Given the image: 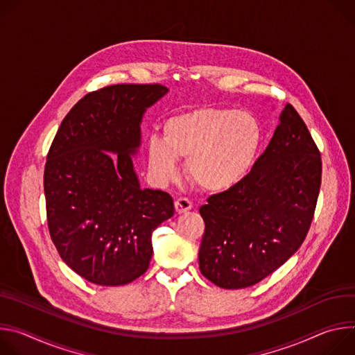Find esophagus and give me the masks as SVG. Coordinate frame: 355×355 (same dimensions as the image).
I'll list each match as a JSON object with an SVG mask.
<instances>
[{
	"label": "esophagus",
	"instance_id": "1",
	"mask_svg": "<svg viewBox=\"0 0 355 355\" xmlns=\"http://www.w3.org/2000/svg\"><path fill=\"white\" fill-rule=\"evenodd\" d=\"M191 207H193V203H191L189 199H186V198H179V199L175 202V209H176V211H178L179 214L189 211Z\"/></svg>",
	"mask_w": 355,
	"mask_h": 355
}]
</instances>
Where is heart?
Wrapping results in <instances>:
<instances>
[{"mask_svg":"<svg viewBox=\"0 0 355 355\" xmlns=\"http://www.w3.org/2000/svg\"><path fill=\"white\" fill-rule=\"evenodd\" d=\"M262 141L261 125L247 111L203 107L171 116L164 139H148V165L157 182L179 173L187 157L190 178L205 190L220 193L239 186L251 173Z\"/></svg>","mask_w":355,"mask_h":355,"instance_id":"obj_1","label":"heart"}]
</instances>
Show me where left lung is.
<instances>
[{"mask_svg": "<svg viewBox=\"0 0 355 355\" xmlns=\"http://www.w3.org/2000/svg\"><path fill=\"white\" fill-rule=\"evenodd\" d=\"M279 121L247 179L200 207V272L223 289L252 286L282 266L303 244L316 210L320 150L293 105Z\"/></svg>", "mask_w": 355, "mask_h": 355, "instance_id": "1", "label": "left lung"}]
</instances>
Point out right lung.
Returning a JSON list of instances; mask_svg holds the SVG:
<instances>
[{
    "instance_id": "add662e5",
    "label": "right lung",
    "mask_w": 355,
    "mask_h": 355,
    "mask_svg": "<svg viewBox=\"0 0 355 355\" xmlns=\"http://www.w3.org/2000/svg\"><path fill=\"white\" fill-rule=\"evenodd\" d=\"M162 85H112L67 112L48 152L44 187L51 239L69 268L101 286L127 285L149 266L152 232L175 213L162 190L141 189L132 155Z\"/></svg>"
}]
</instances>
